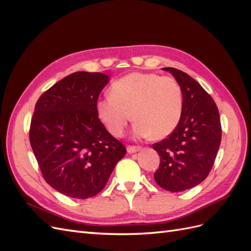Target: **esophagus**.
<instances>
[{
    "instance_id": "esophagus-1",
    "label": "esophagus",
    "mask_w": 251,
    "mask_h": 251,
    "mask_svg": "<svg viewBox=\"0 0 251 251\" xmlns=\"http://www.w3.org/2000/svg\"><path fill=\"white\" fill-rule=\"evenodd\" d=\"M140 150H141V147H139V146H127L126 147L127 153H130V154L136 153V151H138Z\"/></svg>"
}]
</instances>
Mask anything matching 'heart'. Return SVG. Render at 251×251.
Wrapping results in <instances>:
<instances>
[{
  "label": "heart",
  "instance_id": "heart-1",
  "mask_svg": "<svg viewBox=\"0 0 251 251\" xmlns=\"http://www.w3.org/2000/svg\"><path fill=\"white\" fill-rule=\"evenodd\" d=\"M182 110L183 94L180 83L174 77L157 73L127 74L114 81L111 95L96 103L98 117L116 137L125 133L132 112L136 135L163 139L176 130Z\"/></svg>",
  "mask_w": 251,
  "mask_h": 251
}]
</instances>
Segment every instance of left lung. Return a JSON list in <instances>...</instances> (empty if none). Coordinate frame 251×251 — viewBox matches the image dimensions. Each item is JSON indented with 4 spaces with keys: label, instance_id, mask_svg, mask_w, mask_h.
Here are the masks:
<instances>
[{
    "label": "left lung",
    "instance_id": "1",
    "mask_svg": "<svg viewBox=\"0 0 251 251\" xmlns=\"http://www.w3.org/2000/svg\"><path fill=\"white\" fill-rule=\"evenodd\" d=\"M180 83L183 110L180 123L171 135L153 144L160 157L154 174L156 183L165 191H186L208 176L222 137L217 104L198 81L175 68H163Z\"/></svg>",
    "mask_w": 251,
    "mask_h": 251
}]
</instances>
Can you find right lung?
<instances>
[{"label":"right lung","instance_id":"1","mask_svg":"<svg viewBox=\"0 0 251 251\" xmlns=\"http://www.w3.org/2000/svg\"><path fill=\"white\" fill-rule=\"evenodd\" d=\"M109 81L98 72H75L36 101L29 139L43 177L57 192L88 199L102 191L126 155L98 118L96 103Z\"/></svg>","mask_w":251,"mask_h":251}]
</instances>
